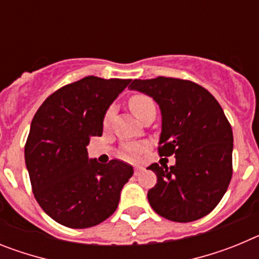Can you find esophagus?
I'll use <instances>...</instances> for the list:
<instances>
[{"label": "esophagus", "instance_id": "esophagus-1", "mask_svg": "<svg viewBox=\"0 0 259 259\" xmlns=\"http://www.w3.org/2000/svg\"><path fill=\"white\" fill-rule=\"evenodd\" d=\"M141 171H143V167H135V175L136 176L140 175Z\"/></svg>", "mask_w": 259, "mask_h": 259}]
</instances>
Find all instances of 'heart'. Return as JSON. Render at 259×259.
Here are the masks:
<instances>
[{
    "label": "heart",
    "instance_id": "heart-1",
    "mask_svg": "<svg viewBox=\"0 0 259 259\" xmlns=\"http://www.w3.org/2000/svg\"><path fill=\"white\" fill-rule=\"evenodd\" d=\"M128 105H130V109H131L132 113L135 114V116L139 119L143 118V115L148 111V110L155 107L153 98L149 97V96L144 95V93H136V95L131 96V98L128 100ZM113 111H114L113 107H110V109L106 111L104 118L105 124H107V123L111 120ZM140 153H141L140 146L132 145V144H127V145H124L122 148V154L123 157L125 158H136Z\"/></svg>",
    "mask_w": 259,
    "mask_h": 259
}]
</instances>
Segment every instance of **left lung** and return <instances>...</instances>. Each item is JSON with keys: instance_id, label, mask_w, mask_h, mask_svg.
Instances as JSON below:
<instances>
[{"instance_id": "8db88e82", "label": "left lung", "mask_w": 259, "mask_h": 259, "mask_svg": "<svg viewBox=\"0 0 259 259\" xmlns=\"http://www.w3.org/2000/svg\"><path fill=\"white\" fill-rule=\"evenodd\" d=\"M131 89L153 97L162 113L159 155H175L171 167L148 168L157 184L148 192L150 206L172 222H193L211 212L232 178L233 135L214 96L191 80L158 76L132 81Z\"/></svg>"}]
</instances>
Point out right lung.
I'll list each match as a JSON object with an SVG mask.
<instances>
[{"label": "right lung", "instance_id": "obj_1", "mask_svg": "<svg viewBox=\"0 0 259 259\" xmlns=\"http://www.w3.org/2000/svg\"><path fill=\"white\" fill-rule=\"evenodd\" d=\"M131 79L87 76L62 87L32 119L24 158L36 201L50 218L70 228L106 221L118 207L134 168L119 159H88L87 145L101 136L111 102Z\"/></svg>", "mask_w": 259, "mask_h": 259}]
</instances>
